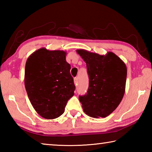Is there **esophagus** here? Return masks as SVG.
Masks as SVG:
<instances>
[{"mask_svg":"<svg viewBox=\"0 0 152 152\" xmlns=\"http://www.w3.org/2000/svg\"><path fill=\"white\" fill-rule=\"evenodd\" d=\"M74 84H75V85H77V84H78V78H74Z\"/></svg>","mask_w":152,"mask_h":152,"instance_id":"34e87169","label":"esophagus"}]
</instances>
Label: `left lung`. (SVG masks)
Segmentation results:
<instances>
[{
	"label": "left lung",
	"instance_id": "obj_1",
	"mask_svg": "<svg viewBox=\"0 0 152 152\" xmlns=\"http://www.w3.org/2000/svg\"><path fill=\"white\" fill-rule=\"evenodd\" d=\"M77 53L86 63L89 78L86 94L79 96L84 113L94 118L109 116L124 95L127 67L112 52L101 56L78 50Z\"/></svg>",
	"mask_w": 152,
	"mask_h": 152
}]
</instances>
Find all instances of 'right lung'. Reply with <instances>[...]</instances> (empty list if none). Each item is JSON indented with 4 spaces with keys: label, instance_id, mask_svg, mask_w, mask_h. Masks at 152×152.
<instances>
[{
    "label": "right lung",
    "instance_id": "obj_1",
    "mask_svg": "<svg viewBox=\"0 0 152 152\" xmlns=\"http://www.w3.org/2000/svg\"><path fill=\"white\" fill-rule=\"evenodd\" d=\"M64 51L41 48L28 58L25 86L28 97L40 116L48 119L63 114L75 91L71 66Z\"/></svg>",
    "mask_w": 152,
    "mask_h": 152
}]
</instances>
